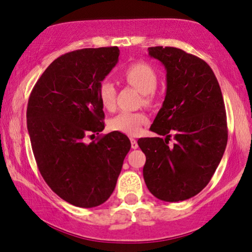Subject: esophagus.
I'll list each match as a JSON object with an SVG mask.
<instances>
[{"label": "esophagus", "mask_w": 252, "mask_h": 252, "mask_svg": "<svg viewBox=\"0 0 252 252\" xmlns=\"http://www.w3.org/2000/svg\"><path fill=\"white\" fill-rule=\"evenodd\" d=\"M131 147L133 148V150H136V148H138V143L136 139H133V138H131Z\"/></svg>", "instance_id": "obj_1"}]
</instances>
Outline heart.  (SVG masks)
Listing matches in <instances>:
<instances>
[{
	"label": "heart",
	"instance_id": "1",
	"mask_svg": "<svg viewBox=\"0 0 252 252\" xmlns=\"http://www.w3.org/2000/svg\"><path fill=\"white\" fill-rule=\"evenodd\" d=\"M123 77L138 91L144 94V101L148 104L153 99V91L158 84V75L150 63L137 62L131 63L123 70ZM99 100L102 107L107 111L115 108L116 89L111 81H102L98 89ZM147 122V116L143 112H121L109 120V129L113 131L134 136L140 131V127Z\"/></svg>",
	"mask_w": 252,
	"mask_h": 252
}]
</instances>
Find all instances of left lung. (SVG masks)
I'll use <instances>...</instances> for the list:
<instances>
[{"label": "left lung", "instance_id": "1", "mask_svg": "<svg viewBox=\"0 0 252 252\" xmlns=\"http://www.w3.org/2000/svg\"><path fill=\"white\" fill-rule=\"evenodd\" d=\"M148 54L166 69V94L151 126L165 138L138 140L146 155L144 179L155 197L184 201L208 185L224 155L228 137L224 99L204 60L172 47H152Z\"/></svg>", "mask_w": 252, "mask_h": 252}]
</instances>
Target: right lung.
Instances as JSON below:
<instances>
[{"label": "right lung", "instance_id": "right-lung-1", "mask_svg": "<svg viewBox=\"0 0 252 252\" xmlns=\"http://www.w3.org/2000/svg\"><path fill=\"white\" fill-rule=\"evenodd\" d=\"M119 55L118 47L67 52L49 65L28 99L27 129L37 168L57 195L75 207L108 200L131 147L119 131L84 143L105 127L98 89Z\"/></svg>", "mask_w": 252, "mask_h": 252}]
</instances>
